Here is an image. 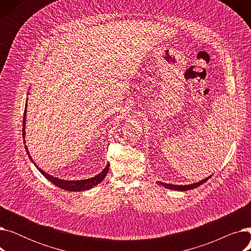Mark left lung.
Here are the masks:
<instances>
[{
	"label": "left lung",
	"instance_id": "1",
	"mask_svg": "<svg viewBox=\"0 0 251 251\" xmlns=\"http://www.w3.org/2000/svg\"><path fill=\"white\" fill-rule=\"evenodd\" d=\"M210 177L212 176H208L207 178L201 180V181H199L196 183H193V184H189V185H173V184H167V183H163V182H159L157 181V183L161 184V185H163L165 188H168V189H172V190H178V191H185V190H190V189H194L196 187H199L201 185H202V184L204 182H206Z\"/></svg>",
	"mask_w": 251,
	"mask_h": 251
}]
</instances>
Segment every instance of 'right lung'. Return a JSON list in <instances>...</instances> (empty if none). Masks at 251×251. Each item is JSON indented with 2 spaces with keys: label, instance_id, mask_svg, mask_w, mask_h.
I'll return each instance as SVG.
<instances>
[{
  "label": "right lung",
  "instance_id": "1",
  "mask_svg": "<svg viewBox=\"0 0 251 251\" xmlns=\"http://www.w3.org/2000/svg\"><path fill=\"white\" fill-rule=\"evenodd\" d=\"M26 102H27V100H26ZM26 110H27V103L25 104V109H24V115H23V128H22V136H23V139L25 138V121H26ZM24 143H25V140H24ZM25 150H26V152H27L29 159L31 160V162L33 163V160L31 159V156L29 154V151L27 150V147L25 146ZM34 166L37 168V170L41 172L49 181H50L54 185L62 188V189H65V190H68V191H83V190H87V189H90L94 186H97L99 183H100L104 177L107 176L108 172H109V167L110 165L108 164L107 166H105V168L101 171V172L92 178H89V179H85V180H76V181H68V180H63V179H59V178H56L54 176H50V174L46 173L45 171H43L41 168H38L37 165H35V163H33Z\"/></svg>",
  "mask_w": 251,
  "mask_h": 251
}]
</instances>
